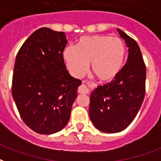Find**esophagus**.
Segmentation results:
<instances>
[{
    "mask_svg": "<svg viewBox=\"0 0 161 161\" xmlns=\"http://www.w3.org/2000/svg\"><path fill=\"white\" fill-rule=\"evenodd\" d=\"M78 93H80V94H89L90 93V89L85 84H83L78 89Z\"/></svg>",
    "mask_w": 161,
    "mask_h": 161,
    "instance_id": "obj_1",
    "label": "esophagus"
}]
</instances>
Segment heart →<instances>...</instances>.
I'll return each mask as SVG.
<instances>
[{"instance_id":"heart-1","label":"heart","mask_w":161,"mask_h":161,"mask_svg":"<svg viewBox=\"0 0 161 161\" xmlns=\"http://www.w3.org/2000/svg\"><path fill=\"white\" fill-rule=\"evenodd\" d=\"M126 56V47L119 38L108 35L81 37L75 49L67 47L63 57L69 71L80 78L86 73L88 64L90 71L101 83H109L119 73Z\"/></svg>"}]
</instances>
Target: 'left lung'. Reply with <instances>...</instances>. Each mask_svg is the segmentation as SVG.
Returning a JSON list of instances; mask_svg holds the SVG:
<instances>
[{
	"mask_svg": "<svg viewBox=\"0 0 161 161\" xmlns=\"http://www.w3.org/2000/svg\"><path fill=\"white\" fill-rule=\"evenodd\" d=\"M125 41L127 63L111 83L98 86L90 95L89 114L96 129L117 133L130 125L141 108L145 96L146 66L136 42L118 29Z\"/></svg>",
	"mask_w": 161,
	"mask_h": 161,
	"instance_id": "1",
	"label": "left lung"
}]
</instances>
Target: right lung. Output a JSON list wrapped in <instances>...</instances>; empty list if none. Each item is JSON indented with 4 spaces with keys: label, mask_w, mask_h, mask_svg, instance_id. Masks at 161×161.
Masks as SVG:
<instances>
[{
    "label": "right lung",
    "mask_w": 161,
    "mask_h": 161,
    "mask_svg": "<svg viewBox=\"0 0 161 161\" xmlns=\"http://www.w3.org/2000/svg\"><path fill=\"white\" fill-rule=\"evenodd\" d=\"M66 43L65 32L40 28L24 42L15 59L13 98L26 125L39 134H53L67 125L82 84L66 70Z\"/></svg>",
    "instance_id": "right-lung-1"
}]
</instances>
